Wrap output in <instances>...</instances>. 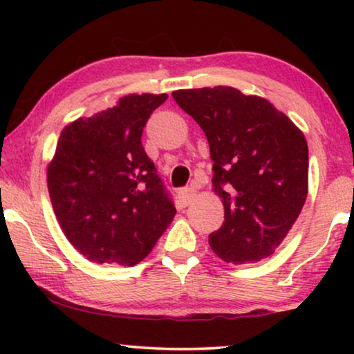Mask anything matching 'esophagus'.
<instances>
[{
  "label": "esophagus",
  "instance_id": "1",
  "mask_svg": "<svg viewBox=\"0 0 354 354\" xmlns=\"http://www.w3.org/2000/svg\"><path fill=\"white\" fill-rule=\"evenodd\" d=\"M195 195H196L195 188H193V187H183V188H180V190H178V201H180L183 206H187V205H190L193 198H195Z\"/></svg>",
  "mask_w": 354,
  "mask_h": 354
}]
</instances>
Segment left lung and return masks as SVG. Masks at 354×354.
<instances>
[{"instance_id": "left-lung-1", "label": "left lung", "mask_w": 354, "mask_h": 354, "mask_svg": "<svg viewBox=\"0 0 354 354\" xmlns=\"http://www.w3.org/2000/svg\"><path fill=\"white\" fill-rule=\"evenodd\" d=\"M176 103L206 133L212 187L224 224L209 245L225 263L268 258L298 219L308 195L304 135L268 100L232 86L178 90Z\"/></svg>"}]
</instances>
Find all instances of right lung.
<instances>
[{"mask_svg": "<svg viewBox=\"0 0 354 354\" xmlns=\"http://www.w3.org/2000/svg\"><path fill=\"white\" fill-rule=\"evenodd\" d=\"M167 95H129L57 140L48 192L67 240L93 263L135 266L176 216V206L142 145L143 127Z\"/></svg>", "mask_w": 354, "mask_h": 354, "instance_id": "add662e5", "label": "right lung"}]
</instances>
